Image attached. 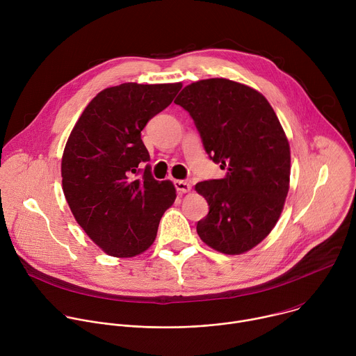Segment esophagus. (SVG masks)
Segmentation results:
<instances>
[{
    "label": "esophagus",
    "instance_id": "34e87169",
    "mask_svg": "<svg viewBox=\"0 0 356 356\" xmlns=\"http://www.w3.org/2000/svg\"><path fill=\"white\" fill-rule=\"evenodd\" d=\"M173 183H175V187H176V190H177L179 193H187V191L191 190L190 183H187V181H184V180H175Z\"/></svg>",
    "mask_w": 356,
    "mask_h": 356
}]
</instances>
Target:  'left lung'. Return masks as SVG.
Wrapping results in <instances>:
<instances>
[{"label": "left lung", "instance_id": "8db88e82", "mask_svg": "<svg viewBox=\"0 0 356 356\" xmlns=\"http://www.w3.org/2000/svg\"><path fill=\"white\" fill-rule=\"evenodd\" d=\"M175 103L194 121L207 155L224 179L195 184L210 211L197 222L201 241L239 255L276 225L289 191L290 146L269 101L257 90L227 79L186 86Z\"/></svg>", "mask_w": 356, "mask_h": 356}]
</instances>
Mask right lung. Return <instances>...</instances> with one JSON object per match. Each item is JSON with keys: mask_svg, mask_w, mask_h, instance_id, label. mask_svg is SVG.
<instances>
[{"mask_svg": "<svg viewBox=\"0 0 356 356\" xmlns=\"http://www.w3.org/2000/svg\"><path fill=\"white\" fill-rule=\"evenodd\" d=\"M181 83H124L99 91L76 122L62 158L67 204L86 234L110 257L132 258L154 243L173 204L172 181L150 172L140 139L147 121L163 111Z\"/></svg>", "mask_w": 356, "mask_h": 356, "instance_id": "1", "label": "right lung"}]
</instances>
